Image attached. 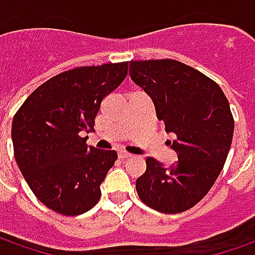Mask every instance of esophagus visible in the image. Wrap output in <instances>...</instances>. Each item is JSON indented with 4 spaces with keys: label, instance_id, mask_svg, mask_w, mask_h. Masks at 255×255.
Returning <instances> with one entry per match:
<instances>
[{
    "label": "esophagus",
    "instance_id": "obj_1",
    "mask_svg": "<svg viewBox=\"0 0 255 255\" xmlns=\"http://www.w3.org/2000/svg\"><path fill=\"white\" fill-rule=\"evenodd\" d=\"M117 153H119V157H120V159H127V157L132 156L131 153H128V152H126V150H123V149L119 150Z\"/></svg>",
    "mask_w": 255,
    "mask_h": 255
}]
</instances>
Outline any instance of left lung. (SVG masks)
<instances>
[{
    "label": "left lung",
    "mask_w": 255,
    "mask_h": 255,
    "mask_svg": "<svg viewBox=\"0 0 255 255\" xmlns=\"http://www.w3.org/2000/svg\"><path fill=\"white\" fill-rule=\"evenodd\" d=\"M129 75L176 136L170 148L178 157L170 166L146 157L138 197L162 214L184 212L207 195L226 162L235 129L229 102L215 81L177 60L131 61Z\"/></svg>",
    "instance_id": "left-lung-1"
}]
</instances>
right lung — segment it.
I'll use <instances>...</instances> for the list:
<instances>
[{
  "label": "right lung",
  "mask_w": 255,
  "mask_h": 255,
  "mask_svg": "<svg viewBox=\"0 0 255 255\" xmlns=\"http://www.w3.org/2000/svg\"><path fill=\"white\" fill-rule=\"evenodd\" d=\"M128 62L78 67L50 78L13 116V155L27 186L43 205L64 216L98 204L100 184L116 150L86 145L106 96L126 79Z\"/></svg>",
  "instance_id": "add662e5"
}]
</instances>
